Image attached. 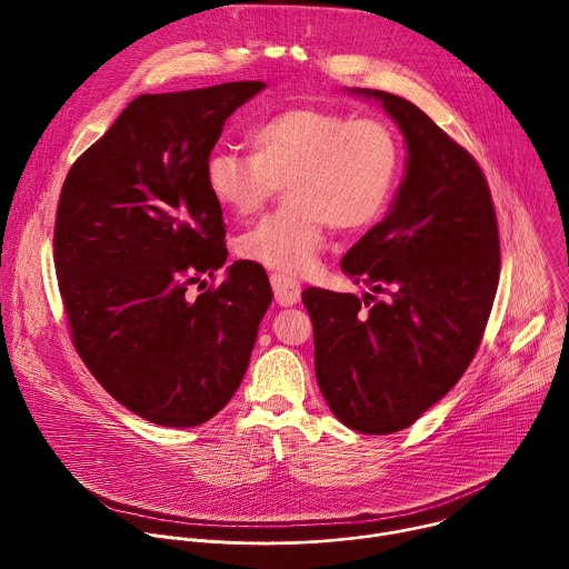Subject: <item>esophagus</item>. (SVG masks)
<instances>
[{"instance_id": "34e87169", "label": "esophagus", "mask_w": 569, "mask_h": 569, "mask_svg": "<svg viewBox=\"0 0 569 569\" xmlns=\"http://www.w3.org/2000/svg\"><path fill=\"white\" fill-rule=\"evenodd\" d=\"M270 283L274 290V299L279 306H295L301 297V286L297 279L286 274H270Z\"/></svg>"}]
</instances>
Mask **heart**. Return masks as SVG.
Here are the masks:
<instances>
[{
  "label": "heart",
  "instance_id": "obj_1",
  "mask_svg": "<svg viewBox=\"0 0 569 569\" xmlns=\"http://www.w3.org/2000/svg\"><path fill=\"white\" fill-rule=\"evenodd\" d=\"M250 141L254 152H209L204 182L216 204L233 216L259 211L286 184L288 207L238 242L242 257L277 274H308L329 224L367 229L391 202L400 146L380 119L299 106L263 119Z\"/></svg>",
  "mask_w": 569,
  "mask_h": 569
}]
</instances>
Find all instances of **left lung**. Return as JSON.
Wrapping results in <instances>:
<instances>
[{"label":"left lung","instance_id":"left-lung-1","mask_svg":"<svg viewBox=\"0 0 569 569\" xmlns=\"http://www.w3.org/2000/svg\"><path fill=\"white\" fill-rule=\"evenodd\" d=\"M380 101L408 143L405 178L387 216L345 254L356 283L387 295L303 290L315 376L351 430L410 428L463 376L500 281V236L489 184L468 150L400 97Z\"/></svg>","mask_w":569,"mask_h":569}]
</instances>
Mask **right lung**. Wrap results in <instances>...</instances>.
<instances>
[{
    "label": "right lung",
    "instance_id": "1",
    "mask_svg": "<svg viewBox=\"0 0 569 569\" xmlns=\"http://www.w3.org/2000/svg\"><path fill=\"white\" fill-rule=\"evenodd\" d=\"M266 83L141 94L69 169L53 261L73 347L137 417L193 428L236 393L272 303L268 277L227 261L204 161L224 121Z\"/></svg>",
    "mask_w": 569,
    "mask_h": 569
}]
</instances>
